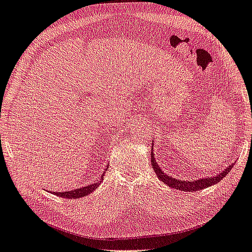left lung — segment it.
Returning a JSON list of instances; mask_svg holds the SVG:
<instances>
[{
    "instance_id": "obj_1",
    "label": "left lung",
    "mask_w": 252,
    "mask_h": 252,
    "mask_svg": "<svg viewBox=\"0 0 252 252\" xmlns=\"http://www.w3.org/2000/svg\"><path fill=\"white\" fill-rule=\"evenodd\" d=\"M151 164L158 179H161V181L163 183H165L167 186L175 188L177 190H182V191H198V190H202L204 188L212 186V185L218 184L220 181H222V179L227 175L228 172L232 169V167H234V164H230L229 166L225 168L222 173L219 174V175L200 178V179H197V181L185 182V181H179V179H176V178H173L169 175H167V174H164V172H162L160 166L157 164L153 153L151 155Z\"/></svg>"
}]
</instances>
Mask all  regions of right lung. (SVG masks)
<instances>
[{"mask_svg":"<svg viewBox=\"0 0 252 252\" xmlns=\"http://www.w3.org/2000/svg\"><path fill=\"white\" fill-rule=\"evenodd\" d=\"M105 171H106V169H105ZM103 176H104V174L101 176V179L103 178ZM101 179H100L99 182H96L94 184H91V185H88V186H85V187H81V188H77V189H74V190L62 191V192H53V193L56 194V196L63 197V198H66V199H70V198L78 199V198L87 196V194H90L92 191L95 190V189L97 188V186H99L100 183H101Z\"/></svg>","mask_w":252,"mask_h":252,"instance_id":"add662e5","label":"right lung"}]
</instances>
